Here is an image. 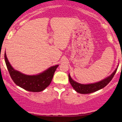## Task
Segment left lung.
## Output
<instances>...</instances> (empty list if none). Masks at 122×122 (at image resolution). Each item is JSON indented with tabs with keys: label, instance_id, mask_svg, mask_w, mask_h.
<instances>
[{
	"label": "left lung",
	"instance_id": "left-lung-1",
	"mask_svg": "<svg viewBox=\"0 0 122 122\" xmlns=\"http://www.w3.org/2000/svg\"><path fill=\"white\" fill-rule=\"evenodd\" d=\"M117 71V69H116L115 71L111 75V76L104 79L103 80L96 82V83L90 84H81L78 83V82L73 80L69 75V80L71 85L75 89L76 91L78 93H81V94H88V93L97 91L100 90V89L105 87L114 77Z\"/></svg>",
	"mask_w": 122,
	"mask_h": 122
}]
</instances>
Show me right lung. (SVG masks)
Returning a JSON list of instances; mask_svg holds the SVG:
<instances>
[{
  "mask_svg": "<svg viewBox=\"0 0 122 122\" xmlns=\"http://www.w3.org/2000/svg\"><path fill=\"white\" fill-rule=\"evenodd\" d=\"M7 68L13 81L18 86L30 92H38L44 90L50 85L58 65L53 66L38 75L29 76L15 71L10 65L5 53Z\"/></svg>",
  "mask_w": 122,
  "mask_h": 122,
  "instance_id": "1",
  "label": "right lung"
}]
</instances>
